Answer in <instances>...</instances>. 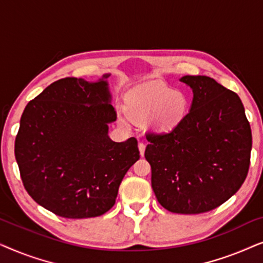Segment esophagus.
Returning a JSON list of instances; mask_svg holds the SVG:
<instances>
[{"label":"esophagus","mask_w":263,"mask_h":263,"mask_svg":"<svg viewBox=\"0 0 263 263\" xmlns=\"http://www.w3.org/2000/svg\"><path fill=\"white\" fill-rule=\"evenodd\" d=\"M145 149H146V145L143 142H139V151H140V154L143 156L145 154Z\"/></svg>","instance_id":"esophagus-1"}]
</instances>
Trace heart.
<instances>
[{"label": "heart", "mask_w": 263, "mask_h": 263, "mask_svg": "<svg viewBox=\"0 0 263 263\" xmlns=\"http://www.w3.org/2000/svg\"><path fill=\"white\" fill-rule=\"evenodd\" d=\"M188 99L179 91H170L159 85H145L135 89L125 100L129 116L136 122L151 117L149 127L157 133H165L179 124L188 111ZM125 124V118L120 117Z\"/></svg>", "instance_id": "obj_1"}]
</instances>
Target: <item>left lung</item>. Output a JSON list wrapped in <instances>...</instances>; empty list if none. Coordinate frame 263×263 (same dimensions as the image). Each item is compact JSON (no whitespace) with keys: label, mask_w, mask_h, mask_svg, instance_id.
<instances>
[{"label":"left lung","mask_w":263,"mask_h":263,"mask_svg":"<svg viewBox=\"0 0 263 263\" xmlns=\"http://www.w3.org/2000/svg\"><path fill=\"white\" fill-rule=\"evenodd\" d=\"M179 81L193 91L189 112L165 134H147L152 188L165 210L212 211L238 192L250 165L251 129L239 97L203 75Z\"/></svg>","instance_id":"1"}]
</instances>
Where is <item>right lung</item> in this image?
<instances>
[{"label":"right lung","instance_id":"obj_1","mask_svg":"<svg viewBox=\"0 0 263 263\" xmlns=\"http://www.w3.org/2000/svg\"><path fill=\"white\" fill-rule=\"evenodd\" d=\"M66 78L25 107L15 159L25 189L38 204L69 219L99 217L116 201L124 175L140 159L135 138L115 142L107 78Z\"/></svg>","mask_w":263,"mask_h":263}]
</instances>
